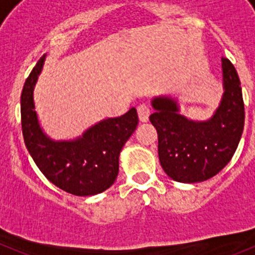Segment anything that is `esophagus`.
<instances>
[{"label":"esophagus","instance_id":"esophagus-1","mask_svg":"<svg viewBox=\"0 0 255 255\" xmlns=\"http://www.w3.org/2000/svg\"><path fill=\"white\" fill-rule=\"evenodd\" d=\"M149 115H150V107L145 103H141V105L138 106V116H139V120L141 123H145L148 121L149 119Z\"/></svg>","mask_w":255,"mask_h":255}]
</instances>
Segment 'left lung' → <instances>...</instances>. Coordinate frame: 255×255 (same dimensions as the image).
Listing matches in <instances>:
<instances>
[{
  "label": "left lung",
  "instance_id": "left-lung-1",
  "mask_svg": "<svg viewBox=\"0 0 255 255\" xmlns=\"http://www.w3.org/2000/svg\"><path fill=\"white\" fill-rule=\"evenodd\" d=\"M224 94L206 121L180 114L177 100L158 96L149 116L158 134V157L163 171L175 181L200 182L217 175L231 161L244 130V101L234 65L222 58Z\"/></svg>",
  "mask_w": 255,
  "mask_h": 255
}]
</instances>
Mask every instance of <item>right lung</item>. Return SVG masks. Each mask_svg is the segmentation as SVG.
I'll list each match as a JSON object with an SVG mask.
<instances>
[{"label": "right lung", "mask_w": 255, "mask_h": 255, "mask_svg": "<svg viewBox=\"0 0 255 255\" xmlns=\"http://www.w3.org/2000/svg\"><path fill=\"white\" fill-rule=\"evenodd\" d=\"M46 61L42 56L26 79L21 93V128L26 149L40 172L57 188L78 197L107 190L119 173L123 147L138 126L135 107L120 117L92 125L70 140L49 138L40 126L34 105V88Z\"/></svg>", "instance_id": "add662e5"}]
</instances>
